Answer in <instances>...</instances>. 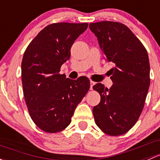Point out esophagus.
I'll use <instances>...</instances> for the list:
<instances>
[{"label": "esophagus", "instance_id": "esophagus-1", "mask_svg": "<svg viewBox=\"0 0 160 160\" xmlns=\"http://www.w3.org/2000/svg\"><path fill=\"white\" fill-rule=\"evenodd\" d=\"M95 84V82L92 81V80H90V90H93V87Z\"/></svg>", "mask_w": 160, "mask_h": 160}]
</instances>
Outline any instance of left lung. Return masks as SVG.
Here are the masks:
<instances>
[{
    "label": "left lung",
    "mask_w": 160,
    "mask_h": 160,
    "mask_svg": "<svg viewBox=\"0 0 160 160\" xmlns=\"http://www.w3.org/2000/svg\"><path fill=\"white\" fill-rule=\"evenodd\" d=\"M105 60L112 62L110 89L98 83L93 87L100 102L93 108L96 124L107 135L126 133L139 119L150 84L149 61L146 48L123 23H90Z\"/></svg>",
    "instance_id": "left-lung-1"
}]
</instances>
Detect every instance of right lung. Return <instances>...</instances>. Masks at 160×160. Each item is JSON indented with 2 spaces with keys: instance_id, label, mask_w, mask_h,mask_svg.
Returning a JSON list of instances; mask_svg holds the SVG:
<instances>
[{
  "instance_id": "right-lung-1",
  "label": "right lung",
  "mask_w": 160,
  "mask_h": 160,
  "mask_svg": "<svg viewBox=\"0 0 160 160\" xmlns=\"http://www.w3.org/2000/svg\"><path fill=\"white\" fill-rule=\"evenodd\" d=\"M87 27V23H52L37 35L24 52L21 63L23 96L31 119L47 132L66 128L90 89L87 77L73 80L59 73L70 58L72 45Z\"/></svg>"
}]
</instances>
